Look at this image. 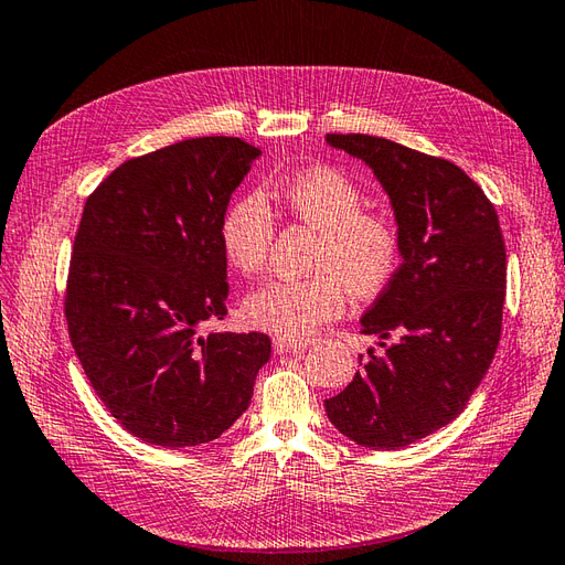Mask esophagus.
Masks as SVG:
<instances>
[{"label": "esophagus", "mask_w": 565, "mask_h": 565, "mask_svg": "<svg viewBox=\"0 0 565 565\" xmlns=\"http://www.w3.org/2000/svg\"><path fill=\"white\" fill-rule=\"evenodd\" d=\"M312 342L310 339H294V337H274V351L277 353H286V351H300V349H308Z\"/></svg>", "instance_id": "esophagus-1"}]
</instances>
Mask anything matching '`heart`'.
<instances>
[{
    "label": "heart",
    "instance_id": "1",
    "mask_svg": "<svg viewBox=\"0 0 565 565\" xmlns=\"http://www.w3.org/2000/svg\"><path fill=\"white\" fill-rule=\"evenodd\" d=\"M277 196L294 218L320 233L310 279H271L245 298L243 315L257 330L306 337L344 312L347 294L383 291L399 265V233L380 214H365L361 190L332 168H306L279 182ZM274 212L259 192L238 196L221 221V247L243 274L267 265Z\"/></svg>",
    "mask_w": 565,
    "mask_h": 565
}]
</instances>
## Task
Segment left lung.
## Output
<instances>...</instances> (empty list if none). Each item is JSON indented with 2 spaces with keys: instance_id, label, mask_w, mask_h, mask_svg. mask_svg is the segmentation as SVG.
<instances>
[{
  "instance_id": "obj_1",
  "label": "left lung",
  "mask_w": 565,
  "mask_h": 565,
  "mask_svg": "<svg viewBox=\"0 0 565 565\" xmlns=\"http://www.w3.org/2000/svg\"><path fill=\"white\" fill-rule=\"evenodd\" d=\"M324 141L373 170L395 214L402 259L361 318L383 353L371 349L324 412L361 448L399 450L460 416L489 371L505 300L501 223L450 161L371 135Z\"/></svg>"
}]
</instances>
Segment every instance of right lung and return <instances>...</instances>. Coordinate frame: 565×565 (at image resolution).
<instances>
[{
  "label": "right lung",
  "instance_id": "add662e5",
  "mask_svg": "<svg viewBox=\"0 0 565 565\" xmlns=\"http://www.w3.org/2000/svg\"><path fill=\"white\" fill-rule=\"evenodd\" d=\"M262 151L238 137L170 143L88 196L67 281L70 337L100 402L168 450L216 440L250 406L267 334H202L226 315L221 221Z\"/></svg>",
  "mask_w": 565,
  "mask_h": 565
}]
</instances>
